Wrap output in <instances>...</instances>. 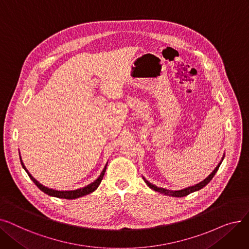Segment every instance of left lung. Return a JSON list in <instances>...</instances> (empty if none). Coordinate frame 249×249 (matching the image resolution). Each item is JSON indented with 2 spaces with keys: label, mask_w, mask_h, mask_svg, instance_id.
Wrapping results in <instances>:
<instances>
[{
  "label": "left lung",
  "mask_w": 249,
  "mask_h": 249,
  "mask_svg": "<svg viewBox=\"0 0 249 249\" xmlns=\"http://www.w3.org/2000/svg\"><path fill=\"white\" fill-rule=\"evenodd\" d=\"M223 160H224V155H223V158H222L221 161L218 163V165L216 166V168L214 169V171H213L210 175H209L204 180H202L201 182H199V184H197V185L189 187V188H186V189H184V190H179V191H169V190H166V189H163V188L156 187L155 185H152L151 182H149V181H148L147 179H145L144 178H143V179H144V181L146 182V185H147L150 189H152L153 191H155V192H159V193H161V194H164V195H167V196H172V197H178V198L185 197V196H188V195H190L191 193H194V192H196V191H199V190L203 189L206 185H208L209 182L211 181V179L214 178L215 174L217 173L218 168H219L220 164L222 163V161H223Z\"/></svg>",
  "instance_id": "8db88e82"
}]
</instances>
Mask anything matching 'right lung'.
I'll list each match as a JSON object with an SVG mask.
<instances>
[{
    "label": "right lung",
    "mask_w": 249,
    "mask_h": 249,
    "mask_svg": "<svg viewBox=\"0 0 249 249\" xmlns=\"http://www.w3.org/2000/svg\"><path fill=\"white\" fill-rule=\"evenodd\" d=\"M20 160H21V164L23 166V168L26 171V173L28 174L29 178L33 180L34 184L38 187V189H40L43 193L47 194L48 196H51V197H56V198H60V199H68V200H72V199H77V198H81L83 197V196H86V195H89L90 193H93L94 191L97 190V188L100 186L101 181L103 179V177L105 175V172H106V167H107V164L105 165L104 169L102 171L100 177L95 180L91 182V184L88 185L87 187H84L82 189H77V190H74V191H56V190H53V189H49V188H46L44 187L43 185H41L40 182H39L38 180H36L30 174L29 172L26 169L22 160H21V156H20Z\"/></svg>",
    "instance_id": "right-lung-1"
}]
</instances>
